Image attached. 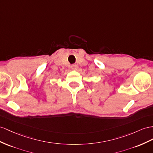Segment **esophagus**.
I'll list each match as a JSON object with an SVG mask.
<instances>
[{"label":"esophagus","mask_w":153,"mask_h":153,"mask_svg":"<svg viewBox=\"0 0 153 153\" xmlns=\"http://www.w3.org/2000/svg\"><path fill=\"white\" fill-rule=\"evenodd\" d=\"M71 68H72L73 70H77V69L78 68V66H77V65H76V64L72 65L71 66Z\"/></svg>","instance_id":"34e87169"}]
</instances>
